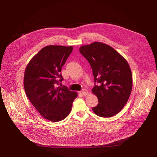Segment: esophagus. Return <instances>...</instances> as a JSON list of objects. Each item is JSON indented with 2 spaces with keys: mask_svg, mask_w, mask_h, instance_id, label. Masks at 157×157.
I'll return each mask as SVG.
<instances>
[{
  "mask_svg": "<svg viewBox=\"0 0 157 157\" xmlns=\"http://www.w3.org/2000/svg\"><path fill=\"white\" fill-rule=\"evenodd\" d=\"M81 94L83 95H87L88 94V91L86 89H83L81 91Z\"/></svg>",
  "mask_w": 157,
  "mask_h": 157,
  "instance_id": "obj_1",
  "label": "esophagus"
}]
</instances>
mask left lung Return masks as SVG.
<instances>
[{"label":"left lung","instance_id":"obj_1","mask_svg":"<svg viewBox=\"0 0 157 157\" xmlns=\"http://www.w3.org/2000/svg\"><path fill=\"white\" fill-rule=\"evenodd\" d=\"M79 52L92 69L95 85L92 92L98 100L92 108L98 117H111L127 102L132 88V77L127 61L110 46L100 42L81 46Z\"/></svg>","mask_w":157,"mask_h":157}]
</instances>
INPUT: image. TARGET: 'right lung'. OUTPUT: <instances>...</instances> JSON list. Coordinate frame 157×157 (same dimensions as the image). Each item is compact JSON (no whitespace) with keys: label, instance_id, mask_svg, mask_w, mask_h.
I'll list each match as a JSON object with an SVG mask.
<instances>
[{"label":"right lung","instance_id":"1","mask_svg":"<svg viewBox=\"0 0 157 157\" xmlns=\"http://www.w3.org/2000/svg\"><path fill=\"white\" fill-rule=\"evenodd\" d=\"M72 49V46H45L30 60L25 71L27 97L41 116L53 122L68 116L78 96L77 92L59 86L63 80L62 67Z\"/></svg>","mask_w":157,"mask_h":157}]
</instances>
